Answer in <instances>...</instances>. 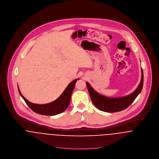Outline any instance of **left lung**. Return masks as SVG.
Instances as JSON below:
<instances>
[{"label":"left lung","instance_id":"1","mask_svg":"<svg viewBox=\"0 0 159 159\" xmlns=\"http://www.w3.org/2000/svg\"><path fill=\"white\" fill-rule=\"evenodd\" d=\"M143 72L141 68V78L138 88L132 93L120 97H108L104 96L95 91L89 83L86 82V85L91 100L95 107L102 111L114 113L126 109L134 102L141 92L143 86Z\"/></svg>","mask_w":159,"mask_h":159}]
</instances>
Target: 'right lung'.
<instances>
[{
    "label": "right lung",
    "mask_w": 159,
    "mask_h": 159,
    "mask_svg": "<svg viewBox=\"0 0 159 159\" xmlns=\"http://www.w3.org/2000/svg\"><path fill=\"white\" fill-rule=\"evenodd\" d=\"M78 80H79V78L75 79L71 81L63 93L60 95V97L56 100L46 104H35L30 102L24 97L18 87V88L19 93L24 100L25 102L29 108H31V110H32L35 113L46 116H54L64 112L68 108L70 102L72 92L74 89L75 83Z\"/></svg>",
    "instance_id": "right-lung-1"
}]
</instances>
